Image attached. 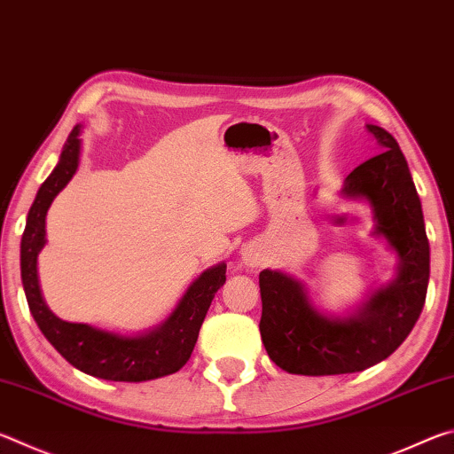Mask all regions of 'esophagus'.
I'll list each match as a JSON object with an SVG mask.
<instances>
[{"mask_svg": "<svg viewBox=\"0 0 454 454\" xmlns=\"http://www.w3.org/2000/svg\"><path fill=\"white\" fill-rule=\"evenodd\" d=\"M264 260H266V256H264V252H262V248H260V246L248 244V246H244V248H242V262L246 266L256 268V266L262 264Z\"/></svg>", "mask_w": 454, "mask_h": 454, "instance_id": "34e87169", "label": "esophagus"}]
</instances>
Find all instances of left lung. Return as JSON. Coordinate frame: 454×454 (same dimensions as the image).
<instances>
[{"label": "left lung", "instance_id": "1", "mask_svg": "<svg viewBox=\"0 0 454 454\" xmlns=\"http://www.w3.org/2000/svg\"><path fill=\"white\" fill-rule=\"evenodd\" d=\"M380 153L355 168L342 198L371 204L376 238L396 254L395 278L372 290L347 317L320 312L304 282L280 270L260 272V334L276 366L290 374L360 372L388 358L411 334L422 312L430 274V248L420 198L398 142L366 124Z\"/></svg>", "mask_w": 454, "mask_h": 454}]
</instances>
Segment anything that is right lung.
I'll use <instances>...</instances> for the list:
<instances>
[{
	"label": "right lung",
	"instance_id": "right-lung-1",
	"mask_svg": "<svg viewBox=\"0 0 454 454\" xmlns=\"http://www.w3.org/2000/svg\"><path fill=\"white\" fill-rule=\"evenodd\" d=\"M82 126L61 150L59 162L37 190L21 236V282L37 326L67 363L90 376L116 382H142L174 374L188 363L212 298L226 282V264L208 268L190 284L186 294L162 325L140 334H120L82 322L58 318L45 304L37 278V254L45 246V216L80 166Z\"/></svg>",
	"mask_w": 454,
	"mask_h": 454
}]
</instances>
